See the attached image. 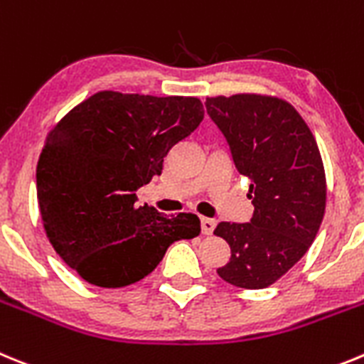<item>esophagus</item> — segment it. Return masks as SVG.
Listing matches in <instances>:
<instances>
[{"label": "esophagus", "mask_w": 364, "mask_h": 364, "mask_svg": "<svg viewBox=\"0 0 364 364\" xmlns=\"http://www.w3.org/2000/svg\"><path fill=\"white\" fill-rule=\"evenodd\" d=\"M215 228V221L210 218H203L201 219V232L205 235H212V232H214Z\"/></svg>", "instance_id": "1"}]
</instances>
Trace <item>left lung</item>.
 Returning a JSON list of instances; mask_svg holds the SVG:
<instances>
[{
  "label": "left lung",
  "instance_id": "obj_1",
  "mask_svg": "<svg viewBox=\"0 0 364 364\" xmlns=\"http://www.w3.org/2000/svg\"><path fill=\"white\" fill-rule=\"evenodd\" d=\"M239 174L250 179L254 214L223 221L214 234L230 245L221 279L259 290L276 283L314 243L325 215L326 179L317 143L292 105L279 97H206Z\"/></svg>",
  "mask_w": 364,
  "mask_h": 364
}]
</instances>
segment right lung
<instances>
[{"label":"right lung","instance_id":"add662e5","mask_svg":"<svg viewBox=\"0 0 364 364\" xmlns=\"http://www.w3.org/2000/svg\"><path fill=\"white\" fill-rule=\"evenodd\" d=\"M198 97L103 90L48 134L36 170L47 237L85 281L119 288L143 279L166 248L201 232L196 214L166 218L137 205L168 152L203 121Z\"/></svg>","mask_w":364,"mask_h":364}]
</instances>
